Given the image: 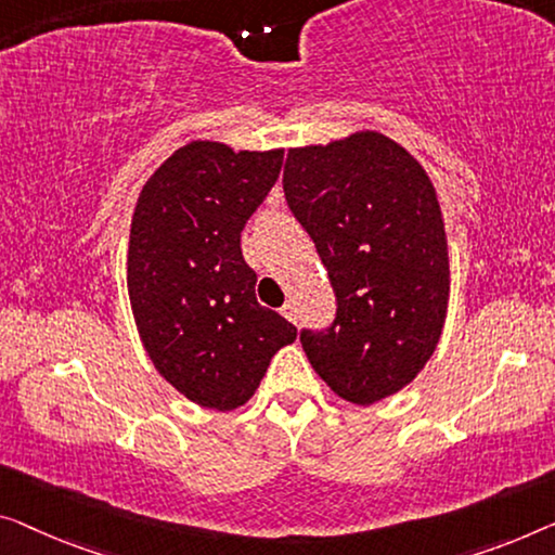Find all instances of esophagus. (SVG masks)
Listing matches in <instances>:
<instances>
[{"label": "esophagus", "instance_id": "obj_1", "mask_svg": "<svg viewBox=\"0 0 555 555\" xmlns=\"http://www.w3.org/2000/svg\"><path fill=\"white\" fill-rule=\"evenodd\" d=\"M281 317L292 321V324H299V313H296V306H294V301H286L284 306H281Z\"/></svg>", "mask_w": 555, "mask_h": 555}]
</instances>
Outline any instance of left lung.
Instances as JSON below:
<instances>
[{
	"label": "left lung",
	"mask_w": 555,
	"mask_h": 555,
	"mask_svg": "<svg viewBox=\"0 0 555 555\" xmlns=\"http://www.w3.org/2000/svg\"><path fill=\"white\" fill-rule=\"evenodd\" d=\"M288 209L309 231L338 309L304 331L313 371L341 399L371 406L431 359L449 309V242L421 162L382 131L288 149Z\"/></svg>",
	"instance_id": "8db88e82"
}]
</instances>
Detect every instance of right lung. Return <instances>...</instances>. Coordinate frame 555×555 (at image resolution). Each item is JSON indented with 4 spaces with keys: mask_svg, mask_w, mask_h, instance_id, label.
Segmentation results:
<instances>
[{
    "mask_svg": "<svg viewBox=\"0 0 555 555\" xmlns=\"http://www.w3.org/2000/svg\"><path fill=\"white\" fill-rule=\"evenodd\" d=\"M284 149L234 152L194 139L139 192L127 286L139 338L156 371L189 401L244 406L296 326L256 301L242 229L276 184Z\"/></svg>",
    "mask_w": 555,
    "mask_h": 555,
    "instance_id": "1",
    "label": "right lung"
}]
</instances>
